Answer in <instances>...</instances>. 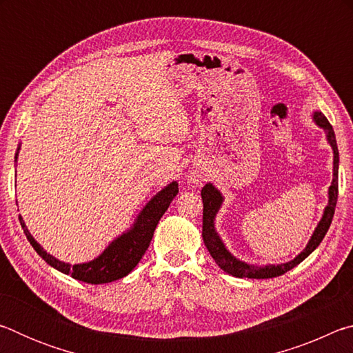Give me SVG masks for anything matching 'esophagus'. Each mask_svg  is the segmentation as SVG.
Here are the masks:
<instances>
[{"mask_svg":"<svg viewBox=\"0 0 353 353\" xmlns=\"http://www.w3.org/2000/svg\"><path fill=\"white\" fill-rule=\"evenodd\" d=\"M190 179L194 183H202V182L205 181V176L202 174V172H199V171H193V172H190Z\"/></svg>","mask_w":353,"mask_h":353,"instance_id":"obj_1","label":"esophagus"}]
</instances>
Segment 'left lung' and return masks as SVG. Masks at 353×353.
Returning <instances> with one entry per match:
<instances>
[{
    "instance_id": "left-lung-1",
    "label": "left lung",
    "mask_w": 353,
    "mask_h": 353,
    "mask_svg": "<svg viewBox=\"0 0 353 353\" xmlns=\"http://www.w3.org/2000/svg\"><path fill=\"white\" fill-rule=\"evenodd\" d=\"M314 123L318 124L321 129H324L328 145L333 149V179L332 185L328 187V204L324 208V214L319 221V224L316 225L312 238L307 243L305 249L299 254L296 259L291 261L280 263V265H266V266H256V265H249L246 261H241L240 259L232 255L229 250H227L225 244L221 240L218 235L216 229H214V218H216V213L219 212L221 205H223V194L218 188H214L213 183H207L201 191L202 202H204V216H202V238H204L205 248L208 252L213 256V260L216 261V265L223 270L224 272L230 274L234 277H248V279H272L279 277L282 274L288 272L292 268L297 266L299 263L303 261L307 256L313 252V250L319 246L321 241L324 240L327 234L328 227L332 224L333 214H334V207H336L338 201V168H339V154H338V146H336V137H334L332 124L328 123V119L324 117L322 112H314L313 113Z\"/></svg>"
}]
</instances>
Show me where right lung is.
<instances>
[{"instance_id": "obj_1", "label": "right lung", "mask_w": 353, "mask_h": 353, "mask_svg": "<svg viewBox=\"0 0 353 353\" xmlns=\"http://www.w3.org/2000/svg\"><path fill=\"white\" fill-rule=\"evenodd\" d=\"M20 146L17 149L15 162L19 159ZM17 177V176H15ZM179 193L177 182H171L166 185L163 190H160L154 198L143 207L139 216H137L135 223L132 224L129 230L115 238L109 246L104 249L103 254H99L97 259L87 263H77V265H70L57 260L56 256L48 254L46 250L40 246V244L34 240V236L29 234L25 221L20 216V224L25 230V235L32 244L41 259H43L48 265L56 268L57 271L63 274H68L76 280L81 282L99 285V283H109L113 280L126 277L128 274L139 265L141 256L145 255L146 249L149 248V243L152 240L154 230L157 227L160 218L163 213L168 210L171 201L176 198Z\"/></svg>"}]
</instances>
